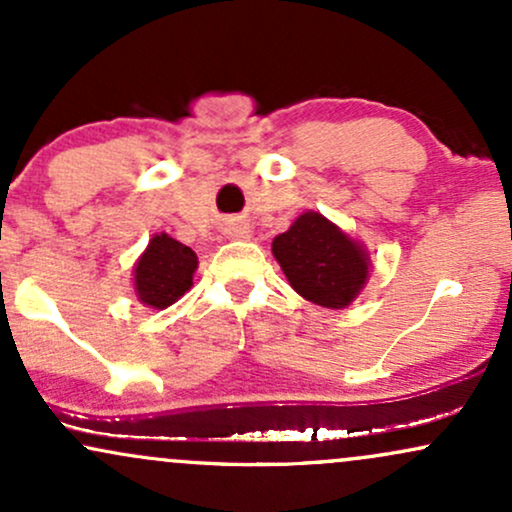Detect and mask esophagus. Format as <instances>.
<instances>
[{"label": "esophagus", "instance_id": "34e87169", "mask_svg": "<svg viewBox=\"0 0 512 512\" xmlns=\"http://www.w3.org/2000/svg\"><path fill=\"white\" fill-rule=\"evenodd\" d=\"M228 231H231L233 238H248L250 236V228L245 226V223H233V226L228 228Z\"/></svg>", "mask_w": 512, "mask_h": 512}]
</instances>
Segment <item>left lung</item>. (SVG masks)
Wrapping results in <instances>:
<instances>
[{
	"label": "left lung",
	"instance_id": "obj_1",
	"mask_svg": "<svg viewBox=\"0 0 512 512\" xmlns=\"http://www.w3.org/2000/svg\"><path fill=\"white\" fill-rule=\"evenodd\" d=\"M272 255L298 296L330 310L354 303L373 269L366 245L320 211H303L274 238Z\"/></svg>",
	"mask_w": 512,
	"mask_h": 512
}]
</instances>
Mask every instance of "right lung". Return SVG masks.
Segmentation results:
<instances>
[{
    "label": "right lung",
    "mask_w": 512,
    "mask_h": 512,
    "mask_svg": "<svg viewBox=\"0 0 512 512\" xmlns=\"http://www.w3.org/2000/svg\"><path fill=\"white\" fill-rule=\"evenodd\" d=\"M197 264L195 250L156 233L134 264V293L146 308L166 310L192 289Z\"/></svg>",
    "instance_id": "add662e5"
}]
</instances>
